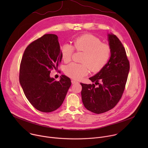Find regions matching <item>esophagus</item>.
<instances>
[{
	"mask_svg": "<svg viewBox=\"0 0 148 148\" xmlns=\"http://www.w3.org/2000/svg\"><path fill=\"white\" fill-rule=\"evenodd\" d=\"M71 83H72V84H75V83H78V82H77V81H75V80L72 79V80H71Z\"/></svg>",
	"mask_w": 148,
	"mask_h": 148,
	"instance_id": "esophagus-1",
	"label": "esophagus"
}]
</instances>
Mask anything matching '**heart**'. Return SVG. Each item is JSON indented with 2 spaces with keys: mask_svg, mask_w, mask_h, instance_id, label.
I'll use <instances>...</instances> for the list:
<instances>
[{
  "mask_svg": "<svg viewBox=\"0 0 148 148\" xmlns=\"http://www.w3.org/2000/svg\"><path fill=\"white\" fill-rule=\"evenodd\" d=\"M74 47L78 51H82L81 62L83 64L71 63L66 66L64 73L70 78L79 79L86 75L90 70L97 73L101 70L110 60L111 50L110 47L102 43L101 40L91 34H86L74 40V47L69 43L63 44L60 48L62 60L69 62L74 52Z\"/></svg>",
  "mask_w": 148,
  "mask_h": 148,
  "instance_id": "obj_1",
  "label": "heart"
}]
</instances>
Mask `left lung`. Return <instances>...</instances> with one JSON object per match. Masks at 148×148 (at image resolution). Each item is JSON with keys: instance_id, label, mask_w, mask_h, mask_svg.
Listing matches in <instances>:
<instances>
[{"instance_id": "obj_1", "label": "left lung", "mask_w": 148, "mask_h": 148, "mask_svg": "<svg viewBox=\"0 0 148 148\" xmlns=\"http://www.w3.org/2000/svg\"><path fill=\"white\" fill-rule=\"evenodd\" d=\"M108 36L111 50L109 61L99 72L89 78L95 84L80 83L84 107L97 114L112 109L119 101L130 69V61L121 41L113 34H108Z\"/></svg>"}]
</instances>
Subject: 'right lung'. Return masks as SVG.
<instances>
[{
    "instance_id": "right-lung-1",
    "label": "right lung",
    "mask_w": 148,
    "mask_h": 148,
    "mask_svg": "<svg viewBox=\"0 0 148 148\" xmlns=\"http://www.w3.org/2000/svg\"><path fill=\"white\" fill-rule=\"evenodd\" d=\"M60 47L56 34H47L25 49L20 66L19 81L33 106L43 112L58 109L71 86V80L62 75L60 81L50 77L61 61Z\"/></svg>"
}]
</instances>
